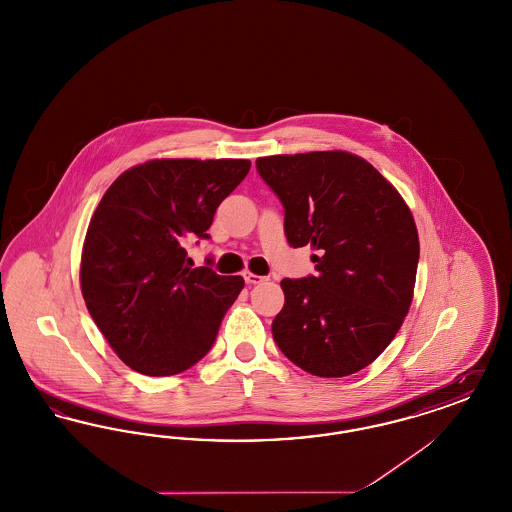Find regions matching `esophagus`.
<instances>
[{"mask_svg":"<svg viewBox=\"0 0 512 512\" xmlns=\"http://www.w3.org/2000/svg\"><path fill=\"white\" fill-rule=\"evenodd\" d=\"M245 282L247 284H261V282H265L267 278L265 276H259V274H253V272H249V270H245L244 272Z\"/></svg>","mask_w":512,"mask_h":512,"instance_id":"1","label":"esophagus"}]
</instances>
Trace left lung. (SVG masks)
Segmentation results:
<instances>
[{
	"label": "left lung",
	"instance_id": "left-lung-1",
	"mask_svg": "<svg viewBox=\"0 0 512 512\" xmlns=\"http://www.w3.org/2000/svg\"><path fill=\"white\" fill-rule=\"evenodd\" d=\"M284 205L292 247L311 245L317 276L284 278L272 336L293 365L341 378L370 365L413 301L418 232L411 209L363 157L311 151L257 159Z\"/></svg>",
	"mask_w": 512,
	"mask_h": 512
}]
</instances>
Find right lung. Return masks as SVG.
Segmentation results:
<instances>
[{
    "label": "right lung",
    "mask_w": 512,
    "mask_h": 512,
    "mask_svg": "<svg viewBox=\"0 0 512 512\" xmlns=\"http://www.w3.org/2000/svg\"><path fill=\"white\" fill-rule=\"evenodd\" d=\"M247 159H153L109 186L90 220L80 288L101 334L124 365L171 376L203 359L244 288L242 276L194 267L184 245L207 240Z\"/></svg>",
    "instance_id": "right-lung-1"
}]
</instances>
